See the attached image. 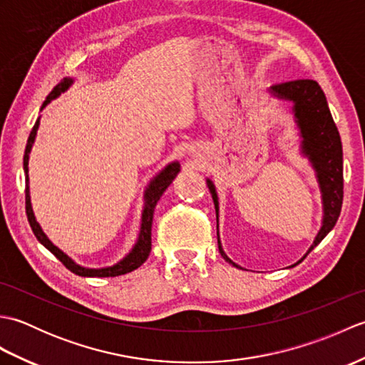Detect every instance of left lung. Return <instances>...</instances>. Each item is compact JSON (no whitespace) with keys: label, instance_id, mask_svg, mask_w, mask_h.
Masks as SVG:
<instances>
[{"label":"left lung","instance_id":"8db88e82","mask_svg":"<svg viewBox=\"0 0 365 365\" xmlns=\"http://www.w3.org/2000/svg\"><path fill=\"white\" fill-rule=\"evenodd\" d=\"M273 97L285 102H292L293 118L297 122L301 138V153L311 163L315 170L317 182L322 191V204H323V220L322 227L317 234L312 246L307 252L302 255L294 265H298L306 259V255L327 237L332 227L336 226L339 220L340 210H342L344 200V153H342V141H340L339 130L329 111V106L324 97V92L319 86V83L314 80H294L289 83L274 84L268 89ZM207 187L212 192L215 210H216V222H218L220 200L218 192L210 178H207ZM220 224H216V229ZM218 247L224 260L229 262L240 269H243L235 262H232L227 254L224 252L220 242L218 230ZM292 265V267H294Z\"/></svg>","mask_w":365,"mask_h":365}]
</instances>
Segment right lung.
I'll list each match as a JSON object with an SVG mask.
<instances>
[{"label":"right lung","instance_id":"1","mask_svg":"<svg viewBox=\"0 0 365 365\" xmlns=\"http://www.w3.org/2000/svg\"><path fill=\"white\" fill-rule=\"evenodd\" d=\"M73 84V78L67 76L59 84L54 86V89L50 92L48 97H46L45 102L42 103L41 111L43 108L48 105L51 100L58 98L63 92H66L68 88ZM38 123H41V115H38L33 130H31L28 143H26V149H25V155H23V170H25V195H26V216L29 221V226L33 229L36 238L41 242L46 250H48L53 255H56V259L64 263V267L67 269H71L72 273L78 274V276H84V277H114V276H120V274H127L130 271H133L136 268H139L143 263L147 260L152 250V221H153V210L155 205L160 200V197L163 196V192L166 191V188L173 183L174 178L177 177V174L180 173V163L178 161H173L169 163L168 166L163 168L160 173L155 175L150 183L147 185V188L144 191V208H143V216H141V229H139V235L135 246L131 247V251L123 257L122 260H119L118 263H114L111 267H103V268H86L81 267L76 263L75 260H72L68 255L61 251L56 245H53L50 242V238L45 235V232L42 230L41 224L37 222L34 212H33V205H31V195H29V175H28V163H29V153L31 149H33V144L36 141V135L38 130Z\"/></svg>","mask_w":365,"mask_h":365}]
</instances>
